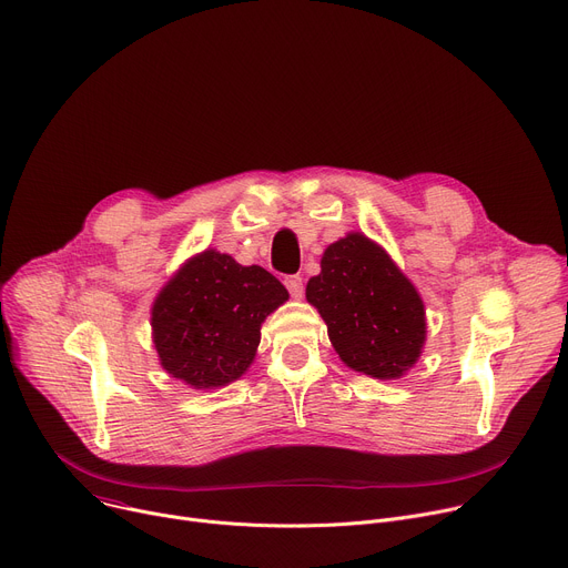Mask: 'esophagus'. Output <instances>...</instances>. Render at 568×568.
Wrapping results in <instances>:
<instances>
[{"mask_svg":"<svg viewBox=\"0 0 568 568\" xmlns=\"http://www.w3.org/2000/svg\"><path fill=\"white\" fill-rule=\"evenodd\" d=\"M286 288H288V293L295 297V300H300L302 297V293H304V286H302V277L300 275H291V277H286Z\"/></svg>","mask_w":568,"mask_h":568,"instance_id":"obj_1","label":"esophagus"}]
</instances>
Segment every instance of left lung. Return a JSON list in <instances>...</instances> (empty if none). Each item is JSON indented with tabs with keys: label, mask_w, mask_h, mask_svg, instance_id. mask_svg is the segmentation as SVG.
<instances>
[{
	"label": "left lung",
	"mask_w": 568,
	"mask_h": 568,
	"mask_svg": "<svg viewBox=\"0 0 568 568\" xmlns=\"http://www.w3.org/2000/svg\"><path fill=\"white\" fill-rule=\"evenodd\" d=\"M341 362L375 379H400L427 338L425 304L390 254L362 232L327 245L307 282Z\"/></svg>",
	"instance_id": "8db88e82"
}]
</instances>
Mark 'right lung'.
I'll use <instances>...</instances> for the list:
<instances>
[{
	"label": "right lung",
	"mask_w": 568,
	"mask_h": 568,
	"mask_svg": "<svg viewBox=\"0 0 568 568\" xmlns=\"http://www.w3.org/2000/svg\"><path fill=\"white\" fill-rule=\"evenodd\" d=\"M288 300L261 266H241L213 247L186 258L152 302L161 368L191 388H221L254 362L261 323Z\"/></svg>",
	"instance_id": "add662e5"
}]
</instances>
